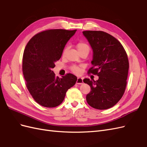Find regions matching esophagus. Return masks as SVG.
<instances>
[{
    "label": "esophagus",
    "mask_w": 147,
    "mask_h": 147,
    "mask_svg": "<svg viewBox=\"0 0 147 147\" xmlns=\"http://www.w3.org/2000/svg\"><path fill=\"white\" fill-rule=\"evenodd\" d=\"M76 83L78 84H83V78H81V77H78Z\"/></svg>",
    "instance_id": "1"
}]
</instances>
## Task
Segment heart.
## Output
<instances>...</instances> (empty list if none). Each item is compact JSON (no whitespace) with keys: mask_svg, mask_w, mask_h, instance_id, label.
I'll list each match as a JSON object with an SVG mask.
<instances>
[{"mask_svg":"<svg viewBox=\"0 0 147 147\" xmlns=\"http://www.w3.org/2000/svg\"><path fill=\"white\" fill-rule=\"evenodd\" d=\"M77 49L78 53H80V52L84 51H87L88 52L90 51V47H89V45L87 43H84L83 42H78L77 44ZM67 50V47H65L63 51V55L65 53ZM72 70L75 74H80L81 72L82 69L80 67H78V66H73L72 67Z\"/></svg>","mask_w":147,"mask_h":147,"instance_id":"heart-1","label":"heart"}]
</instances>
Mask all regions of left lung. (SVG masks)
I'll return each mask as SVG.
<instances>
[{
    "label": "left lung",
    "instance_id": "left-lung-1",
    "mask_svg": "<svg viewBox=\"0 0 147 147\" xmlns=\"http://www.w3.org/2000/svg\"><path fill=\"white\" fill-rule=\"evenodd\" d=\"M83 34L92 48V67L89 74L97 75L96 81L84 78L91 87L86 101L92 107L105 110L121 99L126 86L129 61L122 45L112 35L103 31L86 30Z\"/></svg>",
    "mask_w": 147,
    "mask_h": 147
}]
</instances>
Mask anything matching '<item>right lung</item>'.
<instances>
[{"instance_id":"add662e5","label":"right lung","mask_w":147,"mask_h":147,"mask_svg":"<svg viewBox=\"0 0 147 147\" xmlns=\"http://www.w3.org/2000/svg\"><path fill=\"white\" fill-rule=\"evenodd\" d=\"M77 30L51 29L40 32L26 45L23 58V72L26 86L38 104L55 107L64 99L66 92L75 85L77 77L72 74L59 78L52 70L64 48Z\"/></svg>"}]
</instances>
